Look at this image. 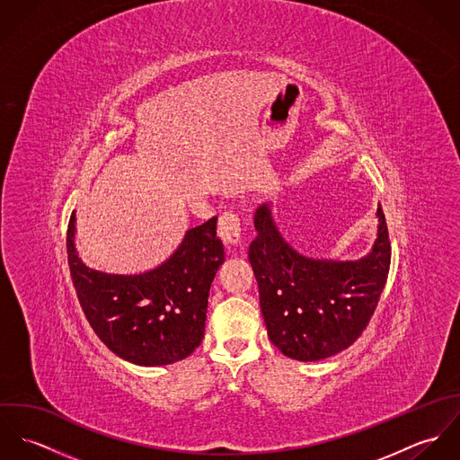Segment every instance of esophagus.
Returning <instances> with one entry per match:
<instances>
[{
	"label": "esophagus",
	"instance_id": "esophagus-1",
	"mask_svg": "<svg viewBox=\"0 0 460 460\" xmlns=\"http://www.w3.org/2000/svg\"><path fill=\"white\" fill-rule=\"evenodd\" d=\"M217 235L223 241L225 246H239L241 244V235H243V228H241V219L237 214L234 212H225L219 217V225H217Z\"/></svg>",
	"mask_w": 460,
	"mask_h": 460
}]
</instances>
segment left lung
<instances>
[{
	"instance_id": "left-lung-1",
	"label": "left lung",
	"mask_w": 460,
	"mask_h": 460,
	"mask_svg": "<svg viewBox=\"0 0 460 460\" xmlns=\"http://www.w3.org/2000/svg\"><path fill=\"white\" fill-rule=\"evenodd\" d=\"M372 252L359 261H319L297 253L278 232L270 205L255 212L248 259L259 281L269 340L288 358L317 361L352 345L368 326L386 285L392 246L385 212Z\"/></svg>"
}]
</instances>
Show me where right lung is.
<instances>
[{"instance_id":"obj_1","label":"right lung","mask_w":460,"mask_h":460,"mask_svg":"<svg viewBox=\"0 0 460 460\" xmlns=\"http://www.w3.org/2000/svg\"><path fill=\"white\" fill-rule=\"evenodd\" d=\"M75 214L66 228L70 278L101 341L119 358L161 367L188 358L205 332L210 283L225 262L217 217L186 232L166 262L141 274H110L86 267L74 248Z\"/></svg>"}]
</instances>
